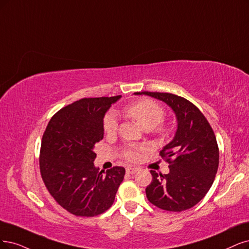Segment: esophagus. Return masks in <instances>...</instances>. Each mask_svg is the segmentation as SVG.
<instances>
[{
	"label": "esophagus",
	"instance_id": "esophagus-1",
	"mask_svg": "<svg viewBox=\"0 0 249 249\" xmlns=\"http://www.w3.org/2000/svg\"><path fill=\"white\" fill-rule=\"evenodd\" d=\"M137 171V168H135V167H127L126 168V172L128 173V174H133V173H135Z\"/></svg>",
	"mask_w": 249,
	"mask_h": 249
}]
</instances>
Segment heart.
I'll return each mask as SVG.
<instances>
[{
	"label": "heart",
	"mask_w": 249,
	"mask_h": 249,
	"mask_svg": "<svg viewBox=\"0 0 249 249\" xmlns=\"http://www.w3.org/2000/svg\"><path fill=\"white\" fill-rule=\"evenodd\" d=\"M125 113L139 123L142 129H154L162 122L164 118V110L153 100L143 99L127 107ZM118 129V121L115 113H108L104 120V130L107 135H113ZM141 149L136 146H127L123 150V156L129 161H134L140 156Z\"/></svg>",
	"instance_id": "heart-1"
}]
</instances>
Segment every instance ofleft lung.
Listing matches in <instances>:
<instances>
[{
	"instance_id": "1",
	"label": "left lung",
	"mask_w": 249,
	"mask_h": 249,
	"mask_svg": "<svg viewBox=\"0 0 249 249\" xmlns=\"http://www.w3.org/2000/svg\"><path fill=\"white\" fill-rule=\"evenodd\" d=\"M166 104L176 115L177 130L160 155L169 172L151 170L153 180L145 189L149 201L163 210L179 211L195 206L213 186L219 154L213 128L199 108L186 98L160 92H135Z\"/></svg>"
}]
</instances>
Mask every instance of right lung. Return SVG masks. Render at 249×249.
Returning <instances> with one entry per match:
<instances>
[{
	"label": "right lung",
	"instance_id": "add662e5",
	"mask_svg": "<svg viewBox=\"0 0 249 249\" xmlns=\"http://www.w3.org/2000/svg\"><path fill=\"white\" fill-rule=\"evenodd\" d=\"M83 98L61 108L44 132L41 176L52 197L78 216L104 213L113 205L125 168L99 171L94 145L104 139V118L121 98Z\"/></svg>",
	"mask_w": 249,
	"mask_h": 249
}]
</instances>
